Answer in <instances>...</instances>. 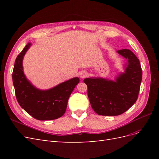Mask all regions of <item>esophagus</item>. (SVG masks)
Instances as JSON below:
<instances>
[{
  "label": "esophagus",
  "instance_id": "34e87169",
  "mask_svg": "<svg viewBox=\"0 0 159 159\" xmlns=\"http://www.w3.org/2000/svg\"><path fill=\"white\" fill-rule=\"evenodd\" d=\"M87 75H88V73L86 71H82L80 74V77H81V78H85V77L87 76Z\"/></svg>",
  "mask_w": 159,
  "mask_h": 159
}]
</instances>
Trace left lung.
Listing matches in <instances>:
<instances>
[{"label":"left lung","instance_id":"8db88e82","mask_svg":"<svg viewBox=\"0 0 159 159\" xmlns=\"http://www.w3.org/2000/svg\"><path fill=\"white\" fill-rule=\"evenodd\" d=\"M117 52L128 59L129 64L124 74L116 81L102 78H85L88 95L91 107L99 115L115 116L127 111L136 102L142 80L140 61L127 49Z\"/></svg>","mask_w":159,"mask_h":159}]
</instances>
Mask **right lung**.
I'll return each instance as SVG.
<instances>
[{"label": "right lung", "mask_w": 159, "mask_h": 159, "mask_svg": "<svg viewBox=\"0 0 159 159\" xmlns=\"http://www.w3.org/2000/svg\"><path fill=\"white\" fill-rule=\"evenodd\" d=\"M30 46V43L26 44L14 63L12 81L16 99L20 107L36 119L45 121L57 119L66 112L70 95L80 79L74 78L46 91L33 87L22 70L23 57Z\"/></svg>", "instance_id": "1"}]
</instances>
